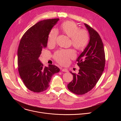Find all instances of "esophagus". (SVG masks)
<instances>
[{
  "label": "esophagus",
  "instance_id": "esophagus-1",
  "mask_svg": "<svg viewBox=\"0 0 121 121\" xmlns=\"http://www.w3.org/2000/svg\"><path fill=\"white\" fill-rule=\"evenodd\" d=\"M61 70L63 71V72H68V70L66 68H61Z\"/></svg>",
  "mask_w": 121,
  "mask_h": 121
}]
</instances>
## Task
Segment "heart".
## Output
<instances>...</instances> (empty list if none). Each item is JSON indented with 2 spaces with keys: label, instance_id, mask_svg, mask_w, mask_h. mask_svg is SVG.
<instances>
[{
  "label": "heart",
  "instance_id": "1",
  "mask_svg": "<svg viewBox=\"0 0 121 121\" xmlns=\"http://www.w3.org/2000/svg\"><path fill=\"white\" fill-rule=\"evenodd\" d=\"M62 31L70 37L72 45L77 50H82L88 44L89 41V34L87 30H79L78 26L74 22L65 21L60 26ZM58 32L56 29L52 30L48 35V43L54 45L56 43ZM75 54L72 50H61L55 54V60L61 65H65L68 60L75 56Z\"/></svg>",
  "mask_w": 121,
  "mask_h": 121
}]
</instances>
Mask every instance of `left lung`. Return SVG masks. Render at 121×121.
<instances>
[{"instance_id": "obj_1", "label": "left lung", "mask_w": 121, "mask_h": 121, "mask_svg": "<svg viewBox=\"0 0 121 121\" xmlns=\"http://www.w3.org/2000/svg\"><path fill=\"white\" fill-rule=\"evenodd\" d=\"M90 41L76 62L79 67L78 74L70 72L73 80L67 84L68 90L77 95H83L91 90L100 78L105 64L104 47L99 33L88 24Z\"/></svg>"}]
</instances>
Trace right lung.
Here are the masks:
<instances>
[{
  "mask_svg": "<svg viewBox=\"0 0 121 121\" xmlns=\"http://www.w3.org/2000/svg\"><path fill=\"white\" fill-rule=\"evenodd\" d=\"M59 19L41 21L29 28L22 36L18 50L20 76L26 87L34 92L45 91L52 76L60 71L55 65L43 66L39 60L47 47L49 34Z\"/></svg>",
  "mask_w": 121,
  "mask_h": 121,
  "instance_id": "right-lung-1",
  "label": "right lung"
}]
</instances>
